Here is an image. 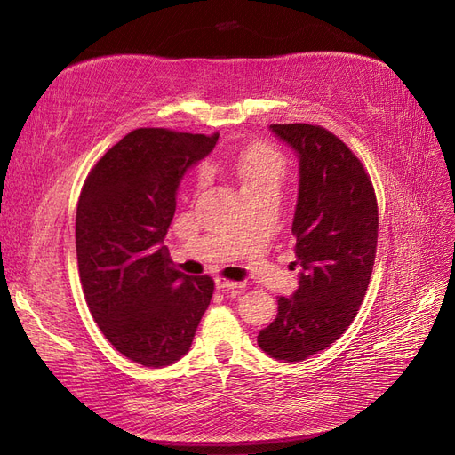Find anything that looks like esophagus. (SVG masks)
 Wrapping results in <instances>:
<instances>
[{"mask_svg": "<svg viewBox=\"0 0 455 455\" xmlns=\"http://www.w3.org/2000/svg\"><path fill=\"white\" fill-rule=\"evenodd\" d=\"M216 288L218 291H233V292H241L243 291V283H233L228 279H216Z\"/></svg>", "mask_w": 455, "mask_h": 455, "instance_id": "1", "label": "esophagus"}]
</instances>
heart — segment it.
Returning <instances> with one entry per match:
<instances>
[{
    "label": "heart",
    "instance_id": "obj_1",
    "mask_svg": "<svg viewBox=\"0 0 455 455\" xmlns=\"http://www.w3.org/2000/svg\"><path fill=\"white\" fill-rule=\"evenodd\" d=\"M231 167L239 176L243 194L244 191H256V189H279L283 178H284V159L277 149L269 144H251L241 149L231 161ZM209 182V169L201 167L196 178L197 188H203Z\"/></svg>",
    "mask_w": 455,
    "mask_h": 455
}]
</instances>
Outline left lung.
Returning a JSON list of instances; mask_svg holds the SVG:
<instances>
[{"label":"left lung","mask_w":455,"mask_h":455,"mask_svg":"<svg viewBox=\"0 0 455 455\" xmlns=\"http://www.w3.org/2000/svg\"><path fill=\"white\" fill-rule=\"evenodd\" d=\"M299 161L292 220L298 288L279 298V313L259 330L258 346L284 363L334 343L359 311L374 267L378 203L374 188L353 151L323 127L271 125Z\"/></svg>","instance_id":"left-lung-1"}]
</instances>
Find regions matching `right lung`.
Wrapping results in <instances>:
<instances>
[{"label": "right lung", "mask_w": 455, "mask_h": 455, "mask_svg": "<svg viewBox=\"0 0 455 455\" xmlns=\"http://www.w3.org/2000/svg\"><path fill=\"white\" fill-rule=\"evenodd\" d=\"M218 134L136 129L94 164L76 214L79 279L108 341L142 366H169L189 351L214 283L174 267L163 244L188 169Z\"/></svg>", "instance_id": "obj_1"}]
</instances>
